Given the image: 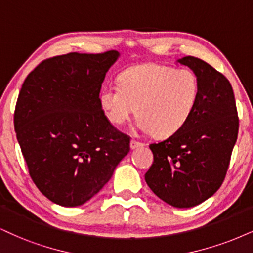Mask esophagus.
<instances>
[{
    "instance_id": "1",
    "label": "esophagus",
    "mask_w": 253,
    "mask_h": 253,
    "mask_svg": "<svg viewBox=\"0 0 253 253\" xmlns=\"http://www.w3.org/2000/svg\"><path fill=\"white\" fill-rule=\"evenodd\" d=\"M143 145H144V143L136 141V139H131V142H130V148L131 149H137V148H139V146H143Z\"/></svg>"
}]
</instances>
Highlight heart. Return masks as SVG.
Listing matches in <instances>:
<instances>
[{
    "mask_svg": "<svg viewBox=\"0 0 253 253\" xmlns=\"http://www.w3.org/2000/svg\"><path fill=\"white\" fill-rule=\"evenodd\" d=\"M198 97L199 82L192 70L148 63L124 70L118 85L103 86L99 104L112 126L136 112L142 131L168 137L185 126Z\"/></svg>",
    "mask_w": 253,
    "mask_h": 253,
    "instance_id": "1",
    "label": "heart"
}]
</instances>
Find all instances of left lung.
<instances>
[{"label":"left lung","instance_id":"obj_1","mask_svg":"<svg viewBox=\"0 0 253 253\" xmlns=\"http://www.w3.org/2000/svg\"><path fill=\"white\" fill-rule=\"evenodd\" d=\"M197 76L199 97L182 129L150 146L154 162L145 182L174 208H192L220 188L238 137L239 118L229 80L193 56L178 60Z\"/></svg>","mask_w":253,"mask_h":253}]
</instances>
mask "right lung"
<instances>
[{
  "mask_svg": "<svg viewBox=\"0 0 253 253\" xmlns=\"http://www.w3.org/2000/svg\"><path fill=\"white\" fill-rule=\"evenodd\" d=\"M118 51L46 58L28 75L15 107L18 144L35 185L62 207L88 202L130 151L105 118L99 92Z\"/></svg>",
  "mask_w": 253,
  "mask_h": 253,
  "instance_id": "1",
  "label": "right lung"
}]
</instances>
